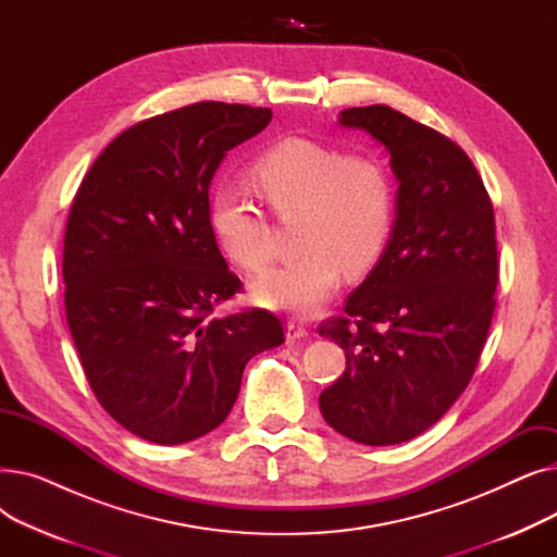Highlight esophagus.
<instances>
[{"mask_svg": "<svg viewBox=\"0 0 557 557\" xmlns=\"http://www.w3.org/2000/svg\"><path fill=\"white\" fill-rule=\"evenodd\" d=\"M307 336V327L302 323H298V320H288L286 323V341L294 343L298 338H305Z\"/></svg>", "mask_w": 557, "mask_h": 557, "instance_id": "esophagus-1", "label": "esophagus"}]
</instances>
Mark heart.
I'll return each instance as SVG.
<instances>
[{
    "instance_id": "b5f03b06",
    "label": "heart",
    "mask_w": 557,
    "mask_h": 557,
    "mask_svg": "<svg viewBox=\"0 0 557 557\" xmlns=\"http://www.w3.org/2000/svg\"><path fill=\"white\" fill-rule=\"evenodd\" d=\"M250 181L280 221H294L300 257L252 284L255 302L296 315L323 307L349 275L368 273L395 223V185L386 164L366 153L284 137L250 166ZM210 230L225 257L257 275L269 267L271 227L237 189L210 196Z\"/></svg>"
}]
</instances>
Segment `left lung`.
Wrapping results in <instances>:
<instances>
[{
    "instance_id": "8db88e82",
    "label": "left lung",
    "mask_w": 557,
    "mask_h": 557,
    "mask_svg": "<svg viewBox=\"0 0 557 557\" xmlns=\"http://www.w3.org/2000/svg\"><path fill=\"white\" fill-rule=\"evenodd\" d=\"M338 124L386 146L399 187L384 255L318 327L347 359L320 413L355 443L399 445L441 420L476 370L499 280L494 210L449 137L388 106L347 108Z\"/></svg>"
}]
</instances>
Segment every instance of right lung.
Returning <instances> with one entry per match:
<instances>
[{"instance_id": "obj_1", "label": "right lung", "mask_w": 557, "mask_h": 557, "mask_svg": "<svg viewBox=\"0 0 557 557\" xmlns=\"http://www.w3.org/2000/svg\"><path fill=\"white\" fill-rule=\"evenodd\" d=\"M271 108L200 101L114 137L74 196L63 248L67 325L99 404L131 433L183 445L232 411L246 363L284 343L239 294L210 230V183Z\"/></svg>"}]
</instances>
